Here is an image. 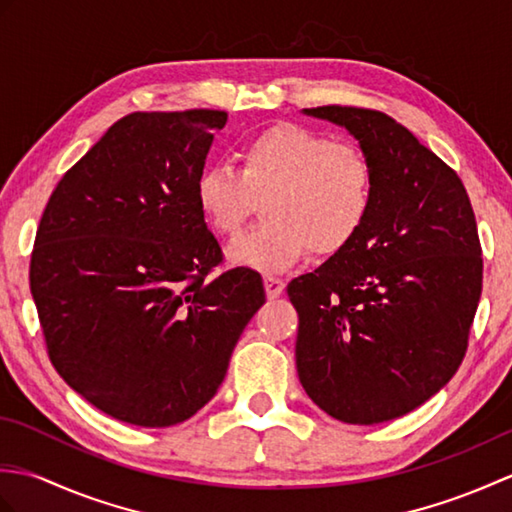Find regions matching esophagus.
<instances>
[{
  "mask_svg": "<svg viewBox=\"0 0 512 512\" xmlns=\"http://www.w3.org/2000/svg\"><path fill=\"white\" fill-rule=\"evenodd\" d=\"M264 286H266V295H268V299H277L281 292H284V288H286V281L284 279H279V277H273V275H268L266 279H264Z\"/></svg>",
  "mask_w": 512,
  "mask_h": 512,
  "instance_id": "esophagus-1",
  "label": "esophagus"
}]
</instances>
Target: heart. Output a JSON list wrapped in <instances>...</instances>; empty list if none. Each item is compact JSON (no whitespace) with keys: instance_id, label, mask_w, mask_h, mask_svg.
Wrapping results in <instances>:
<instances>
[{"instance_id":"heart-1","label":"heart","mask_w":512,"mask_h":512,"mask_svg":"<svg viewBox=\"0 0 512 512\" xmlns=\"http://www.w3.org/2000/svg\"><path fill=\"white\" fill-rule=\"evenodd\" d=\"M374 195L365 151L301 125H277L239 149V171L213 162L195 178V200L217 235H235L264 204L262 222L233 239L239 266L277 273L306 253L334 255L361 231Z\"/></svg>"}]
</instances>
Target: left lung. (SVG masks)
I'll return each instance as SVG.
<instances>
[{"mask_svg":"<svg viewBox=\"0 0 512 512\" xmlns=\"http://www.w3.org/2000/svg\"><path fill=\"white\" fill-rule=\"evenodd\" d=\"M306 116L345 127L374 167L361 231L288 284L299 314L306 394L347 424L405 416L449 383L482 295V248L462 180L383 112L325 105Z\"/></svg>","mask_w":512,"mask_h":512,"instance_id":"obj_1","label":"left lung"}]
</instances>
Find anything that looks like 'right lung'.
Masks as SVG:
<instances>
[{
	"mask_svg": "<svg viewBox=\"0 0 512 512\" xmlns=\"http://www.w3.org/2000/svg\"><path fill=\"white\" fill-rule=\"evenodd\" d=\"M226 118H121L65 173L41 215L30 292L50 361L90 405L136 427L198 413L266 301L250 268L209 279L222 248L195 178Z\"/></svg>",
	"mask_w": 512,
	"mask_h": 512,
	"instance_id": "1",
	"label": "right lung"
}]
</instances>
